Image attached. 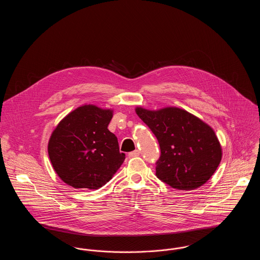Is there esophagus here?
<instances>
[{
    "label": "esophagus",
    "instance_id": "obj_1",
    "mask_svg": "<svg viewBox=\"0 0 260 260\" xmlns=\"http://www.w3.org/2000/svg\"><path fill=\"white\" fill-rule=\"evenodd\" d=\"M139 154H140V151H138V150H135V151H133V152L128 153V157H129V158H135V157L139 156Z\"/></svg>",
    "mask_w": 260,
    "mask_h": 260
}]
</instances>
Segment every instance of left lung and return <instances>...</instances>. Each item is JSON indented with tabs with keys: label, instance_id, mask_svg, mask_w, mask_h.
Masks as SVG:
<instances>
[{
	"label": "left lung",
	"instance_id": "1",
	"mask_svg": "<svg viewBox=\"0 0 260 260\" xmlns=\"http://www.w3.org/2000/svg\"><path fill=\"white\" fill-rule=\"evenodd\" d=\"M136 114L158 139L161 156L156 175L160 180L174 189L193 190L210 179L222 157L210 125L176 107L158 111L138 107Z\"/></svg>",
	"mask_w": 260,
	"mask_h": 260
}]
</instances>
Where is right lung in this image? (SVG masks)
<instances>
[{"instance_id": "right-lung-1", "label": "right lung", "mask_w": 260, "mask_h": 260, "mask_svg": "<svg viewBox=\"0 0 260 260\" xmlns=\"http://www.w3.org/2000/svg\"><path fill=\"white\" fill-rule=\"evenodd\" d=\"M111 110L84 105L68 114L53 131L49 156L57 175L74 188L105 185L125 159L118 139L107 128Z\"/></svg>"}]
</instances>
